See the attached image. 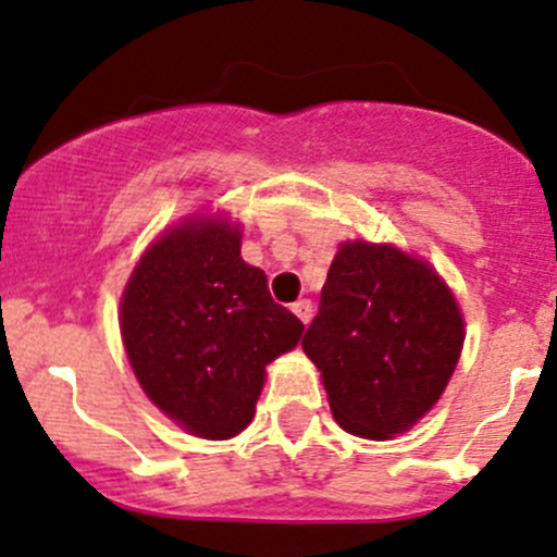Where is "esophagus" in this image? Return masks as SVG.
Instances as JSON below:
<instances>
[{"instance_id": "1", "label": "esophagus", "mask_w": 557, "mask_h": 557, "mask_svg": "<svg viewBox=\"0 0 557 557\" xmlns=\"http://www.w3.org/2000/svg\"><path fill=\"white\" fill-rule=\"evenodd\" d=\"M292 312H295L299 321L308 323L312 318V302H310V299H299V302L292 305Z\"/></svg>"}]
</instances>
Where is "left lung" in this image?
Here are the masks:
<instances>
[{
  "mask_svg": "<svg viewBox=\"0 0 557 557\" xmlns=\"http://www.w3.org/2000/svg\"><path fill=\"white\" fill-rule=\"evenodd\" d=\"M463 339L458 302L429 262L358 239L331 262L302 349L321 371L336 423L389 440L434 408Z\"/></svg>",
  "mask_w": 557,
  "mask_h": 557,
  "instance_id": "left-lung-1",
  "label": "left lung"
}]
</instances>
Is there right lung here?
<instances>
[{"instance_id": "right-lung-1", "label": "right lung", "mask_w": 557, "mask_h": 557, "mask_svg": "<svg viewBox=\"0 0 557 557\" xmlns=\"http://www.w3.org/2000/svg\"><path fill=\"white\" fill-rule=\"evenodd\" d=\"M302 321L273 302L242 231L189 218L141 255L121 299V334L144 395L202 440L249 426L265 366L297 347Z\"/></svg>"}]
</instances>
